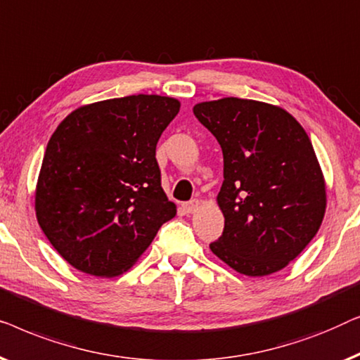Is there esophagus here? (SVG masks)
<instances>
[{
    "instance_id": "esophagus-1",
    "label": "esophagus",
    "mask_w": 360,
    "mask_h": 360,
    "mask_svg": "<svg viewBox=\"0 0 360 360\" xmlns=\"http://www.w3.org/2000/svg\"><path fill=\"white\" fill-rule=\"evenodd\" d=\"M200 202L197 199H192L189 202H186V204H182V210H184V214H194V212L199 209Z\"/></svg>"
}]
</instances>
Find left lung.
I'll return each instance as SVG.
<instances>
[{"label":"left lung","mask_w":360,"mask_h":360,"mask_svg":"<svg viewBox=\"0 0 360 360\" xmlns=\"http://www.w3.org/2000/svg\"><path fill=\"white\" fill-rule=\"evenodd\" d=\"M224 153L219 205L225 229L215 256L245 276H269L295 259L320 229L326 187L307 131L287 110L224 98L194 105Z\"/></svg>","instance_id":"1"}]
</instances>
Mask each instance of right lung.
Instances as JSON below:
<instances>
[{"label":"right lung","instance_id":"obj_1","mask_svg":"<svg viewBox=\"0 0 360 360\" xmlns=\"http://www.w3.org/2000/svg\"><path fill=\"white\" fill-rule=\"evenodd\" d=\"M179 101L136 94L73 110L49 140L37 191L40 229L78 271L114 277L153 241L176 205L161 187L156 143Z\"/></svg>","mask_w":360,"mask_h":360}]
</instances>
